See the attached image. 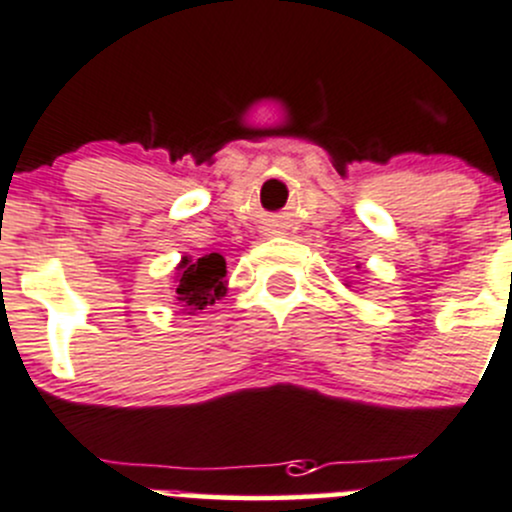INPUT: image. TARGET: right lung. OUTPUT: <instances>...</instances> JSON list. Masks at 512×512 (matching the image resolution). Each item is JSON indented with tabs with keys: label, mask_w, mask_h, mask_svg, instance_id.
<instances>
[{
	"label": "right lung",
	"mask_w": 512,
	"mask_h": 512,
	"mask_svg": "<svg viewBox=\"0 0 512 512\" xmlns=\"http://www.w3.org/2000/svg\"><path fill=\"white\" fill-rule=\"evenodd\" d=\"M225 257L212 252L200 260H182L180 280H177V300L192 310L212 305L225 295Z\"/></svg>",
	"instance_id": "right-lung-1"
}]
</instances>
